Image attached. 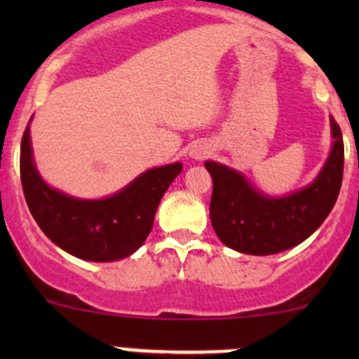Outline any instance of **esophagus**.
<instances>
[{"label": "esophagus", "instance_id": "34e87169", "mask_svg": "<svg viewBox=\"0 0 359 359\" xmlns=\"http://www.w3.org/2000/svg\"><path fill=\"white\" fill-rule=\"evenodd\" d=\"M206 151H208V149H206V147H200V149H196V151H194V156H196V158H201V156H205V154H206Z\"/></svg>", "mask_w": 359, "mask_h": 359}]
</instances>
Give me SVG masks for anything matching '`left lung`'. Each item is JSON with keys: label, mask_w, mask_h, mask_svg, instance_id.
Returning <instances> with one entry per match:
<instances>
[{"label": "left lung", "mask_w": 359, "mask_h": 359, "mask_svg": "<svg viewBox=\"0 0 359 359\" xmlns=\"http://www.w3.org/2000/svg\"><path fill=\"white\" fill-rule=\"evenodd\" d=\"M334 146L311 186L287 198H267L245 177L219 163L206 161L213 179L210 219L226 247L250 255H271L302 243L334 208L344 173V140L332 119Z\"/></svg>", "instance_id": "obj_1"}]
</instances>
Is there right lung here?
Masks as SVG:
<instances>
[{
  "mask_svg": "<svg viewBox=\"0 0 359 359\" xmlns=\"http://www.w3.org/2000/svg\"><path fill=\"white\" fill-rule=\"evenodd\" d=\"M180 172V163L147 170L114 196L78 200L43 182L32 163L29 123L20 144V180L34 220L57 247L93 262L128 257L146 241L159 201Z\"/></svg>",
  "mask_w": 359,
  "mask_h": 359,
  "instance_id": "obj_1",
  "label": "right lung"
}]
</instances>
